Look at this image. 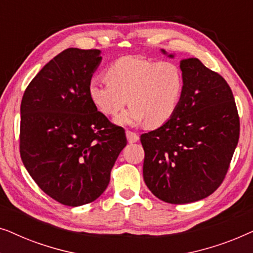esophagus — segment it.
<instances>
[{"mask_svg": "<svg viewBox=\"0 0 253 253\" xmlns=\"http://www.w3.org/2000/svg\"><path fill=\"white\" fill-rule=\"evenodd\" d=\"M126 138H127V141H129L130 144H133V143H136V141H138L139 140V136H138L137 133H134V132H132V131H129V130H126Z\"/></svg>", "mask_w": 253, "mask_h": 253, "instance_id": "1", "label": "esophagus"}]
</instances>
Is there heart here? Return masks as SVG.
I'll return each instance as SVG.
<instances>
[{
    "instance_id": "1",
    "label": "heart",
    "mask_w": 253,
    "mask_h": 253,
    "mask_svg": "<svg viewBox=\"0 0 253 253\" xmlns=\"http://www.w3.org/2000/svg\"><path fill=\"white\" fill-rule=\"evenodd\" d=\"M106 79L107 83H89V99L107 116L117 115L129 102L130 108L115 120L123 126L146 121L148 126L157 127L167 123L184 89L182 70L169 61L121 57L107 69Z\"/></svg>"
}]
</instances>
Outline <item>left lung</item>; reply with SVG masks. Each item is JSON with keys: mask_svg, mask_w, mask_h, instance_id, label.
<instances>
[{"mask_svg": "<svg viewBox=\"0 0 253 253\" xmlns=\"http://www.w3.org/2000/svg\"><path fill=\"white\" fill-rule=\"evenodd\" d=\"M179 68L184 89L177 110L167 123L140 136L147 188L176 205L198 202L219 188L240 138V117L227 82L198 58L182 60Z\"/></svg>", "mask_w": 253, "mask_h": 253, "instance_id": "left-lung-1", "label": "left lung"}]
</instances>
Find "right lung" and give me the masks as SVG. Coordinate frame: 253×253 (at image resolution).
Masks as SVG:
<instances>
[{
	"mask_svg": "<svg viewBox=\"0 0 253 253\" xmlns=\"http://www.w3.org/2000/svg\"><path fill=\"white\" fill-rule=\"evenodd\" d=\"M99 49L68 48L41 69L20 105V158L42 191L63 205L94 202L126 147L124 129L98 112L88 85Z\"/></svg>",
	"mask_w": 253,
	"mask_h": 253,
	"instance_id": "obj_1",
	"label": "right lung"
}]
</instances>
